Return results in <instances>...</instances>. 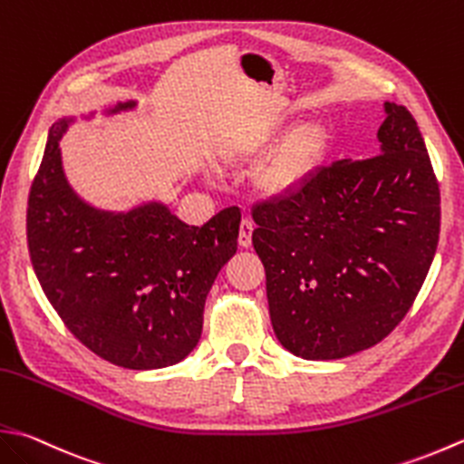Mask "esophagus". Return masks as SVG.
Returning <instances> with one entry per match:
<instances>
[{
    "instance_id": "esophagus-1",
    "label": "esophagus",
    "mask_w": 464,
    "mask_h": 464,
    "mask_svg": "<svg viewBox=\"0 0 464 464\" xmlns=\"http://www.w3.org/2000/svg\"><path fill=\"white\" fill-rule=\"evenodd\" d=\"M256 229V225H253L251 219H243L239 225V245L241 247H251V233Z\"/></svg>"
}]
</instances>
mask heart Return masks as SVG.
I'll list each match as a JSON object with an SVG mask.
<instances>
[{"mask_svg": "<svg viewBox=\"0 0 464 464\" xmlns=\"http://www.w3.org/2000/svg\"><path fill=\"white\" fill-rule=\"evenodd\" d=\"M279 124L253 130L237 144L239 154H253L276 139ZM330 129L322 121H305L289 130L257 170V185L269 197H287L310 180L330 152Z\"/></svg>", "mask_w": 464, "mask_h": 464, "instance_id": "1", "label": "heart"}]
</instances>
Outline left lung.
I'll use <instances>...</instances> for the list:
<instances>
[{"label": "left lung", "instance_id": "left-lung-1", "mask_svg": "<svg viewBox=\"0 0 464 464\" xmlns=\"http://www.w3.org/2000/svg\"><path fill=\"white\" fill-rule=\"evenodd\" d=\"M380 150L322 167L295 193L253 207L271 325L305 360L372 348L411 310L440 233V190L419 124L384 102Z\"/></svg>", "mask_w": 464, "mask_h": 464}]
</instances>
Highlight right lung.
<instances>
[{
    "mask_svg": "<svg viewBox=\"0 0 464 464\" xmlns=\"http://www.w3.org/2000/svg\"><path fill=\"white\" fill-rule=\"evenodd\" d=\"M72 122L52 124L27 198L35 276L66 328L96 356L129 370L177 364L201 338L208 289L237 251L241 211L223 208L188 227L157 201L126 213L84 203L62 169L60 139Z\"/></svg>",
    "mask_w": 464,
    "mask_h": 464,
    "instance_id": "obj_1",
    "label": "right lung"
}]
</instances>
